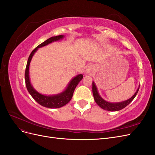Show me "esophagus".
<instances>
[{
	"mask_svg": "<svg viewBox=\"0 0 155 155\" xmlns=\"http://www.w3.org/2000/svg\"><path fill=\"white\" fill-rule=\"evenodd\" d=\"M94 72V67L92 66V65H89L86 68L85 70V74L87 75H91Z\"/></svg>",
	"mask_w": 155,
	"mask_h": 155,
	"instance_id": "esophagus-1",
	"label": "esophagus"
}]
</instances>
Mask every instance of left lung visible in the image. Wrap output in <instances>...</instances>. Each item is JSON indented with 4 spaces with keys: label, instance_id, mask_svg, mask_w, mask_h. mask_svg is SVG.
<instances>
[{
    "label": "left lung",
    "instance_id": "1",
    "mask_svg": "<svg viewBox=\"0 0 155 155\" xmlns=\"http://www.w3.org/2000/svg\"><path fill=\"white\" fill-rule=\"evenodd\" d=\"M139 88L140 87L138 88L137 91L134 93V94L130 98H129V99L121 102L110 103L107 101H105L100 96L99 93H98L97 87L95 85V83L94 81L92 82V93H93L94 98L96 103L101 108V109L106 110H109V111H118V110L123 109L124 108L127 106L130 103L134 100L135 96H137V93L139 91Z\"/></svg>",
    "mask_w": 155,
    "mask_h": 155
}]
</instances>
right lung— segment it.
I'll list each match as a JSON object with an SVG mask.
<instances>
[{"label": "right lung", "instance_id": "1", "mask_svg": "<svg viewBox=\"0 0 155 155\" xmlns=\"http://www.w3.org/2000/svg\"><path fill=\"white\" fill-rule=\"evenodd\" d=\"M64 37V36L63 35L51 37L47 40H46L45 42H43V43H41L39 46H37V47L31 51V53L29 56L25 70V83L27 90L30 93V94L39 104L43 107L50 108V109L60 108L67 104L71 100L75 88H76V87L78 85V83L81 81L83 76L81 74H80L77 75L76 77H74L72 80L69 82L68 85L67 87V88H65V90L62 92L55 95H44L36 91L31 85L29 76L30 64L33 55H34V54L36 52L37 50H38V48L43 47V46L48 45V44L53 43V42L62 39Z\"/></svg>", "mask_w": 155, "mask_h": 155}]
</instances>
